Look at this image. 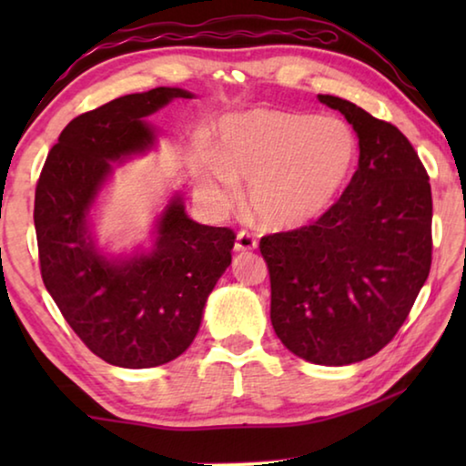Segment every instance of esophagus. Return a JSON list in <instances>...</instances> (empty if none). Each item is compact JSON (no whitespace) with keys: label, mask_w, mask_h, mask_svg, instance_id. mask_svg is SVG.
I'll list each match as a JSON object with an SVG mask.
<instances>
[{"label":"esophagus","mask_w":466,"mask_h":466,"mask_svg":"<svg viewBox=\"0 0 466 466\" xmlns=\"http://www.w3.org/2000/svg\"><path fill=\"white\" fill-rule=\"evenodd\" d=\"M255 248H257L255 236H250L248 232H240L238 236H236V242H234L236 252H247V250H255Z\"/></svg>","instance_id":"obj_1"}]
</instances>
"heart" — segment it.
Here are the masks:
<instances>
[{"label": "heart", "mask_w": 466, "mask_h": 466, "mask_svg": "<svg viewBox=\"0 0 466 466\" xmlns=\"http://www.w3.org/2000/svg\"><path fill=\"white\" fill-rule=\"evenodd\" d=\"M360 137L339 116L252 108L218 123L214 152L193 160L199 199L228 209L248 180L247 201L258 224L294 232L320 222L351 187Z\"/></svg>", "instance_id": "obj_1"}]
</instances>
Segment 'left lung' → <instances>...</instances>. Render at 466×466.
Returning <instances> with one entry per match:
<instances>
[{
  "instance_id": "left-lung-1",
  "label": "left lung",
  "mask_w": 466,
  "mask_h": 466,
  "mask_svg": "<svg viewBox=\"0 0 466 466\" xmlns=\"http://www.w3.org/2000/svg\"><path fill=\"white\" fill-rule=\"evenodd\" d=\"M360 137L351 187L327 218L261 238L271 325L298 358L350 366L397 335L431 265V188L420 156L394 125L330 94Z\"/></svg>"
}]
</instances>
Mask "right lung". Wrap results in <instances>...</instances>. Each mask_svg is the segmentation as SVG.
I'll list each match as a JSON object with an SVG mask.
<instances>
[{
	"label": "right lung",
	"mask_w": 466,
	"mask_h": 466,
	"mask_svg": "<svg viewBox=\"0 0 466 466\" xmlns=\"http://www.w3.org/2000/svg\"><path fill=\"white\" fill-rule=\"evenodd\" d=\"M183 88L127 94L61 131L35 195L45 288L76 335L110 366L154 368L188 350L218 279L232 263L234 232L193 222L180 191L156 216L149 244L113 252L96 238V209L115 168L157 146L149 115Z\"/></svg>",
	"instance_id": "right-lung-1"
}]
</instances>
